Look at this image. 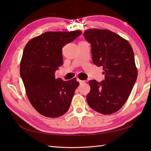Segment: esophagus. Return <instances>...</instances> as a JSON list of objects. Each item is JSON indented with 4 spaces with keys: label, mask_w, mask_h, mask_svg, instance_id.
<instances>
[{
    "label": "esophagus",
    "mask_w": 151,
    "mask_h": 151,
    "mask_svg": "<svg viewBox=\"0 0 151 151\" xmlns=\"http://www.w3.org/2000/svg\"><path fill=\"white\" fill-rule=\"evenodd\" d=\"M77 81H78V83H80V85H82V84H84L85 83V81H81V80H80V79H78V78H77Z\"/></svg>",
    "instance_id": "obj_1"
}]
</instances>
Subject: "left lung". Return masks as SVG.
Instances as JSON below:
<instances>
[{"mask_svg":"<svg viewBox=\"0 0 151 151\" xmlns=\"http://www.w3.org/2000/svg\"><path fill=\"white\" fill-rule=\"evenodd\" d=\"M94 65L103 66L104 80L89 81V106L103 114L114 113L126 103L137 78L134 52L130 43L109 30L87 29Z\"/></svg>","mask_w":151,"mask_h":151,"instance_id":"obj_1","label":"left lung"}]
</instances>
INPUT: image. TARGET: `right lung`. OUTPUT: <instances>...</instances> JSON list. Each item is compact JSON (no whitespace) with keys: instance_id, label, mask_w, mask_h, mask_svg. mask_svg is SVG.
<instances>
[{"instance_id":"right-lung-1","label":"right lung","mask_w":151,"mask_h":151,"mask_svg":"<svg viewBox=\"0 0 151 151\" xmlns=\"http://www.w3.org/2000/svg\"><path fill=\"white\" fill-rule=\"evenodd\" d=\"M81 34V30L47 32L30 40L25 46L20 75L30 103L43 116L57 118L69 109L78 82L76 78L57 79L55 73L63 64L64 46Z\"/></svg>"}]
</instances>
